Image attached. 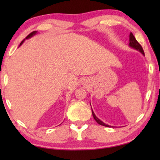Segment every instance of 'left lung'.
Returning <instances> with one entry per match:
<instances>
[{
  "instance_id": "1",
  "label": "left lung",
  "mask_w": 160,
  "mask_h": 160,
  "mask_svg": "<svg viewBox=\"0 0 160 160\" xmlns=\"http://www.w3.org/2000/svg\"><path fill=\"white\" fill-rule=\"evenodd\" d=\"M129 41H130V42H129V46H130L131 48H132V49H136L137 51H139L142 54H143V55H144V52H143V48H142L141 44H140V43L138 42L137 40L135 39V36H133V34L132 33V32H130V40H129ZM90 106H91V104H90ZM92 116H93L94 119H95V121L97 122L98 124H100V125H102V126H105V127H108V128H111H111H113V126H110V125H108V124H105L104 122H102L101 121V120L98 119V118L95 116V113L93 112L92 109Z\"/></svg>"
}]
</instances>
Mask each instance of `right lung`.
<instances>
[{
  "instance_id": "add662e5",
  "label": "right lung",
  "mask_w": 160,
  "mask_h": 160,
  "mask_svg": "<svg viewBox=\"0 0 160 160\" xmlns=\"http://www.w3.org/2000/svg\"><path fill=\"white\" fill-rule=\"evenodd\" d=\"M36 33H37V31H33V32H30V33L29 35H28V36L27 37H26V38H25V39H24V40H23L22 41V42L20 43V44H19V47H20V46H21L22 44V43H23V42H24V41H25V39H28V38H31V37H32V36H34V35H36Z\"/></svg>"
}]
</instances>
